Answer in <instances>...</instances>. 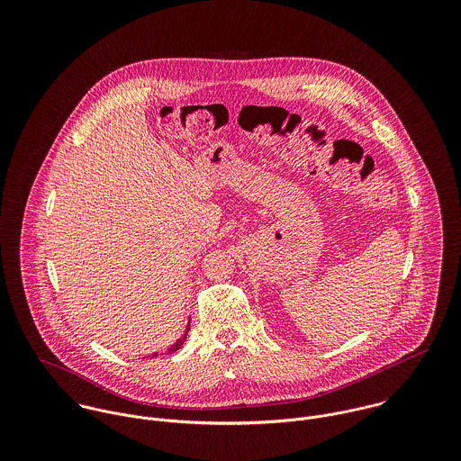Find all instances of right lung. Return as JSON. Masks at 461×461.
<instances>
[{"label": "right lung", "mask_w": 461, "mask_h": 461, "mask_svg": "<svg viewBox=\"0 0 461 461\" xmlns=\"http://www.w3.org/2000/svg\"><path fill=\"white\" fill-rule=\"evenodd\" d=\"M188 331H190V320H188V325H186V330H185V333H183V335H181V337H179V339H177V340H176V342H174V344H172V346L168 348V351H167V353H170V355H172L174 351H177V349H179V348H181V346L185 344V340H186V335H188ZM154 357H158V353H152V358H154Z\"/></svg>", "instance_id": "1"}]
</instances>
